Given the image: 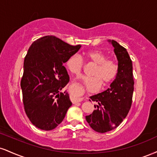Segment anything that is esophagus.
<instances>
[{"label":"esophagus","instance_id":"1","mask_svg":"<svg viewBox=\"0 0 157 157\" xmlns=\"http://www.w3.org/2000/svg\"><path fill=\"white\" fill-rule=\"evenodd\" d=\"M82 100H83V98H77V99H75V100H74L73 103H75V102H80V101H82Z\"/></svg>","mask_w":157,"mask_h":157}]
</instances>
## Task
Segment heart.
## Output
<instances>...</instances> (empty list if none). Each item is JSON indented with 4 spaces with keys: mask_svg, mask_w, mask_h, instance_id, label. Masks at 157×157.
I'll return each mask as SVG.
<instances>
[{
    "mask_svg": "<svg viewBox=\"0 0 157 157\" xmlns=\"http://www.w3.org/2000/svg\"><path fill=\"white\" fill-rule=\"evenodd\" d=\"M84 58L87 61L95 64L90 75L82 77L81 81L88 89L98 90L102 85L103 88L108 87L116 79L118 74V64L114 60L107 59V56L101 51L93 50L84 52ZM84 67V62L78 55H73L68 58L66 67L71 74L79 75Z\"/></svg>",
    "mask_w": 157,
    "mask_h": 157,
    "instance_id": "1",
    "label": "heart"
}]
</instances>
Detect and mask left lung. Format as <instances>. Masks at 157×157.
I'll use <instances>...</instances> for the list:
<instances>
[{
    "mask_svg": "<svg viewBox=\"0 0 157 157\" xmlns=\"http://www.w3.org/2000/svg\"><path fill=\"white\" fill-rule=\"evenodd\" d=\"M109 41L114 47L118 61V74L109 88L90 97L98 105H94L96 109L91 114L86 116L90 127L99 133L114 129L126 118L132 106L135 85L132 62L126 49L115 40Z\"/></svg>",
    "mask_w": 157,
    "mask_h": 157,
    "instance_id": "8db88e82",
    "label": "left lung"
}]
</instances>
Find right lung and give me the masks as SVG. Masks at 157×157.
<instances>
[{
	"label": "right lung",
	"instance_id": "obj_1",
	"mask_svg": "<svg viewBox=\"0 0 157 157\" xmlns=\"http://www.w3.org/2000/svg\"><path fill=\"white\" fill-rule=\"evenodd\" d=\"M80 47L46 36L28 49L20 86L25 111L36 127L45 131L54 129L72 105L69 94L61 91L69 81L63 63Z\"/></svg>",
	"mask_w": 157,
	"mask_h": 157
}]
</instances>
